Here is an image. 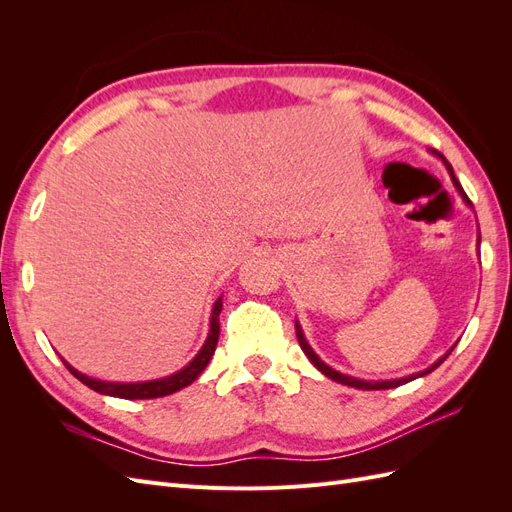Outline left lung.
Here are the masks:
<instances>
[{"mask_svg": "<svg viewBox=\"0 0 512 512\" xmlns=\"http://www.w3.org/2000/svg\"><path fill=\"white\" fill-rule=\"evenodd\" d=\"M433 156H436L438 160H442V164L446 166V170H448V175H451V181H453V185H455V190L459 192V196H461V200L463 203H466L470 209H472V203H470V198L466 196V192H463V188H461V183L457 181V177H455V173H453V166L448 164V160L442 156L440 151H436V149H429ZM478 247H480V232H478V243H476ZM478 256H480V250H478ZM294 329H297V339H299V346H301V350L305 352V356L309 361H312V365L318 369V371H322L324 376L327 378H331V380H335V382H339V384H346V386H352V389H363V391H380V389H395V386H399V384H406V382H412V380H416V378H423V376H427V374H431L433 369L436 367H440L444 361H446V356L451 354L453 350H455V346H457V342L448 348L438 361H433L429 367H425V369H421V371H416V374H410V376H404V378H391V380H365V378H356V376H348V374H342V371H337V369H333V367H329L327 363H324L320 356L314 352V348L309 346V342L305 339V335H303V329H301V324H299V320H294Z\"/></svg>", "mask_w": 512, "mask_h": 512, "instance_id": "1", "label": "left lung"}]
</instances>
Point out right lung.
<instances>
[{"instance_id":"1","label":"right lung","mask_w":512,"mask_h":512,"mask_svg":"<svg viewBox=\"0 0 512 512\" xmlns=\"http://www.w3.org/2000/svg\"><path fill=\"white\" fill-rule=\"evenodd\" d=\"M220 312H222V294L218 299H215L213 307H211V318H209V333L203 348L196 352L194 359L181 367L179 371L158 380H145V382H106V380H98V378H91L83 371H79L76 367H72L64 356H61V361L64 365L72 371L74 378H79L85 386L89 389H94L100 395H108V397H119V399H153V397H164V395H173L185 386H190L200 374H203V369L209 365L211 356L215 352V346H218V339H220Z\"/></svg>"}]
</instances>
